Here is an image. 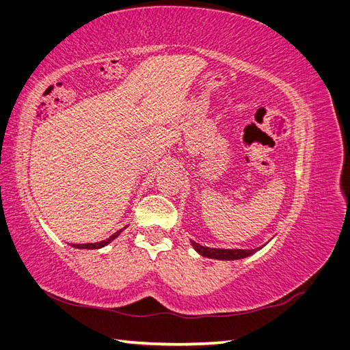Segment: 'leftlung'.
I'll return each instance as SVG.
<instances>
[{"mask_svg":"<svg viewBox=\"0 0 350 350\" xmlns=\"http://www.w3.org/2000/svg\"><path fill=\"white\" fill-rule=\"evenodd\" d=\"M194 250L200 254V256L207 257V258H215V260H241L252 256L254 252L260 251L264 245L258 248H252V250H225V248H210V247H203L200 243L191 241Z\"/></svg>","mask_w":350,"mask_h":350,"instance_id":"8db88e82","label":"left lung"}]
</instances>
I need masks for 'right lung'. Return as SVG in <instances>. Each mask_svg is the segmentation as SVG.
Returning a JSON list of instances; mask_svg holds the SVG:
<instances>
[{"mask_svg": "<svg viewBox=\"0 0 350 350\" xmlns=\"http://www.w3.org/2000/svg\"><path fill=\"white\" fill-rule=\"evenodd\" d=\"M126 228V226H125ZM124 228V229H125ZM124 229H120L118 232H115L113 235H111L108 239H103V241H100V242H94V243H71V247H74V248H80V250H98V248H102V247H105V245H108L109 242H112L116 237H118L121 232L124 230Z\"/></svg>", "mask_w": 350, "mask_h": 350, "instance_id": "add662e5", "label": "right lung"}]
</instances>
